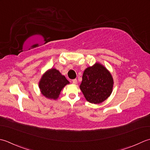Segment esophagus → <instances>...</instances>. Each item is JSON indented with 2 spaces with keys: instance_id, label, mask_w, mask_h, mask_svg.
I'll list each match as a JSON object with an SVG mask.
<instances>
[{
  "instance_id": "esophagus-1",
  "label": "esophagus",
  "mask_w": 150,
  "mask_h": 150,
  "mask_svg": "<svg viewBox=\"0 0 150 150\" xmlns=\"http://www.w3.org/2000/svg\"><path fill=\"white\" fill-rule=\"evenodd\" d=\"M72 83H73V84H74V85L77 84V79H72Z\"/></svg>"
}]
</instances>
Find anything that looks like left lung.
I'll list each match as a JSON object with an SVG mask.
<instances>
[{"instance_id":"1","label":"left lung","mask_w":150,"mask_h":150,"mask_svg":"<svg viewBox=\"0 0 150 150\" xmlns=\"http://www.w3.org/2000/svg\"><path fill=\"white\" fill-rule=\"evenodd\" d=\"M113 84L111 72L102 64L96 62L85 69L79 88L87 101L99 104L111 95Z\"/></svg>"}]
</instances>
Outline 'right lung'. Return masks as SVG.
Returning a JSON list of instances; mask_svg holds the SVG:
<instances>
[{"label": "right lung", "mask_w": 150, "mask_h": 150, "mask_svg": "<svg viewBox=\"0 0 150 150\" xmlns=\"http://www.w3.org/2000/svg\"><path fill=\"white\" fill-rule=\"evenodd\" d=\"M70 83L65 76L55 68L47 70L39 81L42 95L50 100H57L64 87Z\"/></svg>", "instance_id": "1"}]
</instances>
